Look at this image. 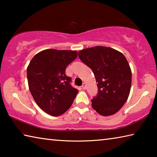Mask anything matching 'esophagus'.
<instances>
[{
    "mask_svg": "<svg viewBox=\"0 0 157 157\" xmlns=\"http://www.w3.org/2000/svg\"><path fill=\"white\" fill-rule=\"evenodd\" d=\"M82 89H84V90L86 89V84H85V83H83V84L82 85Z\"/></svg>",
    "mask_w": 157,
    "mask_h": 157,
    "instance_id": "obj_1",
    "label": "esophagus"
}]
</instances>
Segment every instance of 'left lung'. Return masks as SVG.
<instances>
[{
  "instance_id": "left-lung-1",
  "label": "left lung",
  "mask_w": 157,
  "mask_h": 157,
  "mask_svg": "<svg viewBox=\"0 0 157 157\" xmlns=\"http://www.w3.org/2000/svg\"><path fill=\"white\" fill-rule=\"evenodd\" d=\"M79 58L91 69L96 79L98 94L92 107L108 116L119 111L129 97L132 71L123 53L111 48L95 46L80 50Z\"/></svg>"
}]
</instances>
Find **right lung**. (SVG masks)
<instances>
[{"mask_svg":"<svg viewBox=\"0 0 157 157\" xmlns=\"http://www.w3.org/2000/svg\"><path fill=\"white\" fill-rule=\"evenodd\" d=\"M78 57L73 50L47 49L39 52L27 68L29 89L37 105L46 113L60 116L72 105L78 90L71 86L66 68Z\"/></svg>","mask_w":157,"mask_h":157,"instance_id":"add662e5","label":"right lung"}]
</instances>
